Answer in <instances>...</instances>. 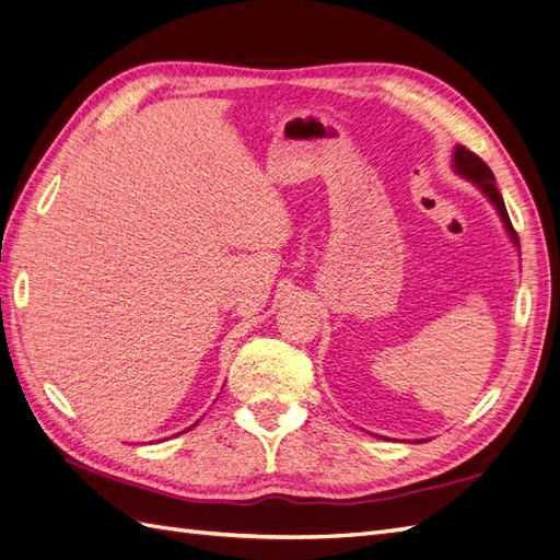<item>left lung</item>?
Here are the masks:
<instances>
[{"label": "left lung", "mask_w": 560, "mask_h": 560, "mask_svg": "<svg viewBox=\"0 0 560 560\" xmlns=\"http://www.w3.org/2000/svg\"><path fill=\"white\" fill-rule=\"evenodd\" d=\"M453 167H455L457 175H463L465 179L477 184L479 189L483 191V196H486L490 202H493L498 214H500V219H502V224H504V229H506V233H510V238H512L514 245L518 247V235H516V231H514V226H512V222H510V214H506L504 200H502V196H500V191H498V186H495V175H493V171H490V167H488L477 154H474V151L465 149L463 144H457L455 151H453Z\"/></svg>", "instance_id": "left-lung-1"}]
</instances>
